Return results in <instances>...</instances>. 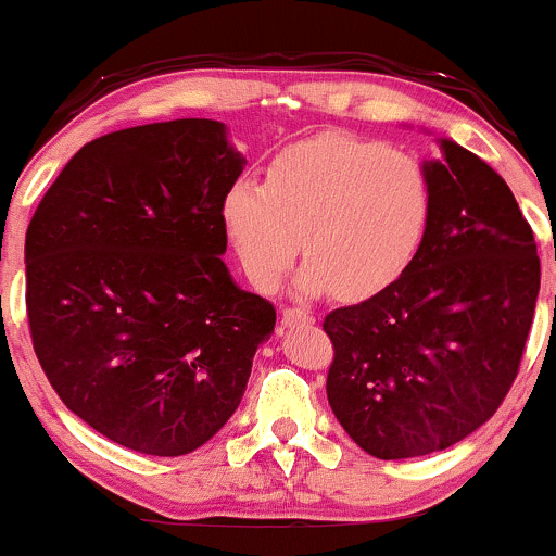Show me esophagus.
Instances as JSON below:
<instances>
[{
	"label": "esophagus",
	"instance_id": "esophagus-1",
	"mask_svg": "<svg viewBox=\"0 0 556 556\" xmlns=\"http://www.w3.org/2000/svg\"><path fill=\"white\" fill-rule=\"evenodd\" d=\"M314 316L306 314L303 308H282V325H311Z\"/></svg>",
	"mask_w": 556,
	"mask_h": 556
}]
</instances>
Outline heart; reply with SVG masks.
Masks as SVG:
<instances>
[{"instance_id": "b5f03b06", "label": "heart", "mask_w": 556, "mask_h": 556, "mask_svg": "<svg viewBox=\"0 0 556 556\" xmlns=\"http://www.w3.org/2000/svg\"><path fill=\"white\" fill-rule=\"evenodd\" d=\"M432 189L414 157L356 137L298 144L266 170V185L240 179L222 216L237 258L261 292L277 290L292 258L308 255L298 295L334 285L343 298L388 288L417 255Z\"/></svg>"}]
</instances>
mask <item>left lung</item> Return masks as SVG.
<instances>
[{"instance_id":"1","label":"left lung","mask_w":556,"mask_h":556,"mask_svg":"<svg viewBox=\"0 0 556 556\" xmlns=\"http://www.w3.org/2000/svg\"><path fill=\"white\" fill-rule=\"evenodd\" d=\"M432 211L386 290L325 316L327 399L377 459L443 451L496 414L520 369L541 288L533 229L485 161L441 139Z\"/></svg>"}]
</instances>
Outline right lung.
I'll use <instances>...</instances> for the list:
<instances>
[{"label": "right lung", "mask_w": 556, "mask_h": 556, "mask_svg": "<svg viewBox=\"0 0 556 556\" xmlns=\"http://www.w3.org/2000/svg\"><path fill=\"white\" fill-rule=\"evenodd\" d=\"M245 168L211 118L87 142L26 231L30 340L65 406L118 446L181 456L240 406L277 311L222 255Z\"/></svg>", "instance_id": "right-lung-1"}]
</instances>
